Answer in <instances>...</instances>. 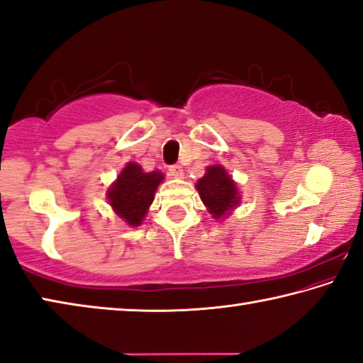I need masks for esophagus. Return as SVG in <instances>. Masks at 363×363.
<instances>
[{
  "label": "esophagus",
  "mask_w": 363,
  "mask_h": 363,
  "mask_svg": "<svg viewBox=\"0 0 363 363\" xmlns=\"http://www.w3.org/2000/svg\"><path fill=\"white\" fill-rule=\"evenodd\" d=\"M168 173L171 177H174V179H179V177L184 176V171L179 167V164H173V167L168 168Z\"/></svg>",
  "instance_id": "esophagus-1"
}]
</instances>
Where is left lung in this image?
<instances>
[{"label": "left lung", "instance_id": "8db88e82", "mask_svg": "<svg viewBox=\"0 0 363 363\" xmlns=\"http://www.w3.org/2000/svg\"><path fill=\"white\" fill-rule=\"evenodd\" d=\"M201 201L214 219H224L229 216L233 208L240 203L237 184L227 174V171L220 164H213L206 168L205 176L195 184Z\"/></svg>", "mask_w": 363, "mask_h": 363}]
</instances>
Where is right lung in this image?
Segmentation results:
<instances>
[{
    "label": "right lung",
    "instance_id": "add662e5",
    "mask_svg": "<svg viewBox=\"0 0 363 363\" xmlns=\"http://www.w3.org/2000/svg\"><path fill=\"white\" fill-rule=\"evenodd\" d=\"M163 179L158 169L145 173L140 164L130 162L108 187V203L125 223L136 227L143 224L155 199V190Z\"/></svg>",
    "mask_w": 363,
    "mask_h": 363
}]
</instances>
